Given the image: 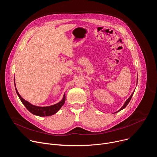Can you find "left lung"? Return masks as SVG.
Wrapping results in <instances>:
<instances>
[{
	"instance_id": "obj_1",
	"label": "left lung",
	"mask_w": 157,
	"mask_h": 157,
	"mask_svg": "<svg viewBox=\"0 0 157 157\" xmlns=\"http://www.w3.org/2000/svg\"><path fill=\"white\" fill-rule=\"evenodd\" d=\"M137 79H138V78H137ZM137 81H138V79H137ZM134 91L132 93V94H131V96H130V97H129V98H128L127 99V101L125 102V103H124V104L123 105V106H122V107H121V109H119L118 111L116 112L115 113H118V112H119V111H121V110L124 109V108H125V107H126V106L128 105V104L129 103V102H130V99H131V98H132V95H133V93H134Z\"/></svg>"
}]
</instances>
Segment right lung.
<instances>
[{"label":"right lung","mask_w":157,"mask_h":157,"mask_svg":"<svg viewBox=\"0 0 157 157\" xmlns=\"http://www.w3.org/2000/svg\"><path fill=\"white\" fill-rule=\"evenodd\" d=\"M14 81H15V78H14ZM15 87H16L15 83ZM15 90L21 102L25 106V107L28 109V110L30 111L32 114L38 116H40V117L50 116L54 115L61 109V107L63 105V104L65 102L66 96H65V94H64L63 98L61 99V101H60L57 104H55L54 105H50V106H47V107L36 106L30 104L29 102L25 101L24 99L22 98L21 96L19 94L17 88H15Z\"/></svg>","instance_id":"obj_1"}]
</instances>
